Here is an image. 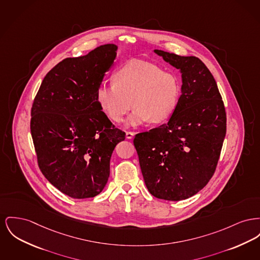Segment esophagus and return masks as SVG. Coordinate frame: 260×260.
<instances>
[{
	"label": "esophagus",
	"instance_id": "1",
	"mask_svg": "<svg viewBox=\"0 0 260 260\" xmlns=\"http://www.w3.org/2000/svg\"><path fill=\"white\" fill-rule=\"evenodd\" d=\"M125 137L127 139H132V138H134L135 137V133H133V132H126L125 133Z\"/></svg>",
	"mask_w": 260,
	"mask_h": 260
}]
</instances>
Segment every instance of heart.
I'll list each match as a JSON object with an SVG mask.
<instances>
[{
  "label": "heart",
  "mask_w": 260,
  "mask_h": 260,
  "mask_svg": "<svg viewBox=\"0 0 260 260\" xmlns=\"http://www.w3.org/2000/svg\"><path fill=\"white\" fill-rule=\"evenodd\" d=\"M114 84L101 85L97 102L102 112L114 122H122L133 107L128 124L162 123L175 114L181 96L178 76L149 61H128L114 75Z\"/></svg>",
  "instance_id": "1"
}]
</instances>
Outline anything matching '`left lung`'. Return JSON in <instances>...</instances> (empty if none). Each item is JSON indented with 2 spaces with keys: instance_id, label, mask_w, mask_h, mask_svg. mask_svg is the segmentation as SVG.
I'll return each mask as SVG.
<instances>
[{
  "instance_id": "8db88e82",
  "label": "left lung",
  "mask_w": 260,
  "mask_h": 260,
  "mask_svg": "<svg viewBox=\"0 0 260 260\" xmlns=\"http://www.w3.org/2000/svg\"><path fill=\"white\" fill-rule=\"evenodd\" d=\"M182 74V95L167 123L134 139L144 183L155 198L188 199L214 175L226 136V111L212 74L199 58L154 50Z\"/></svg>"
}]
</instances>
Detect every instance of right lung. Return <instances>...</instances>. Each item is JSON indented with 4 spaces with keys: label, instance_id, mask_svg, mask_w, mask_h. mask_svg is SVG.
I'll use <instances>...</instances> for the list:
<instances>
[{
    "label": "right lung",
    "instance_id": "add662e5",
    "mask_svg": "<svg viewBox=\"0 0 260 260\" xmlns=\"http://www.w3.org/2000/svg\"><path fill=\"white\" fill-rule=\"evenodd\" d=\"M117 49L105 44L60 61L44 77L32 104L30 131L38 166L50 183L73 199L94 198L103 190L112 153L125 138L96 96Z\"/></svg>",
    "mask_w": 260,
    "mask_h": 260
}]
</instances>
